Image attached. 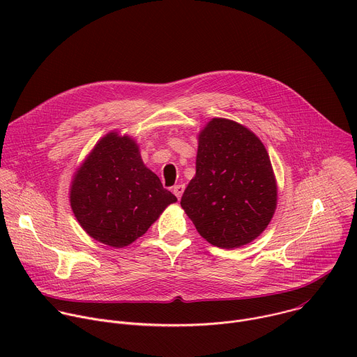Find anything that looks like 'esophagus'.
I'll use <instances>...</instances> for the list:
<instances>
[{
  "label": "esophagus",
  "instance_id": "1",
  "mask_svg": "<svg viewBox=\"0 0 357 357\" xmlns=\"http://www.w3.org/2000/svg\"><path fill=\"white\" fill-rule=\"evenodd\" d=\"M183 190H185V185H175V186H174V189H172L174 195H175L178 199H181V196H182Z\"/></svg>",
  "mask_w": 357,
  "mask_h": 357
}]
</instances>
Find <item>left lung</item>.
<instances>
[{
  "label": "left lung",
  "mask_w": 357,
  "mask_h": 357,
  "mask_svg": "<svg viewBox=\"0 0 357 357\" xmlns=\"http://www.w3.org/2000/svg\"><path fill=\"white\" fill-rule=\"evenodd\" d=\"M181 206L216 247L236 248L257 238L277 208V183L260 138L236 121L211 120L199 132L196 175Z\"/></svg>",
  "instance_id": "left-lung-1"
}]
</instances>
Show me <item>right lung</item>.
Wrapping results in <instances>:
<instances>
[{
    "label": "right lung",
    "instance_id": "add662e5",
    "mask_svg": "<svg viewBox=\"0 0 357 357\" xmlns=\"http://www.w3.org/2000/svg\"><path fill=\"white\" fill-rule=\"evenodd\" d=\"M175 202L144 165L137 142L117 131L96 144L70 186V206L84 231L117 248L141 237Z\"/></svg>",
    "mask_w": 357,
    "mask_h": 357
}]
</instances>
